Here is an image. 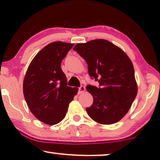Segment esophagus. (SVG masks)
Instances as JSON below:
<instances>
[{
	"mask_svg": "<svg viewBox=\"0 0 160 160\" xmlns=\"http://www.w3.org/2000/svg\"><path fill=\"white\" fill-rule=\"evenodd\" d=\"M84 91H85V87L84 86L82 85V86H80L79 87H78V93H79V94L83 93Z\"/></svg>",
	"mask_w": 160,
	"mask_h": 160,
	"instance_id": "obj_1",
	"label": "esophagus"
}]
</instances>
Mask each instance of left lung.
<instances>
[{
	"mask_svg": "<svg viewBox=\"0 0 160 160\" xmlns=\"http://www.w3.org/2000/svg\"><path fill=\"white\" fill-rule=\"evenodd\" d=\"M87 62L89 75L99 87L87 85L93 103L86 108L93 120L102 124L122 119L134 101L138 87L132 63L117 46L104 39L78 43L73 48Z\"/></svg>",
	"mask_w": 160,
	"mask_h": 160,
	"instance_id": "left-lung-1",
	"label": "left lung"
}]
</instances>
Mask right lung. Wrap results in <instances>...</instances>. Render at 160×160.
Listing matches in <instances>:
<instances>
[{
  "mask_svg": "<svg viewBox=\"0 0 160 160\" xmlns=\"http://www.w3.org/2000/svg\"><path fill=\"white\" fill-rule=\"evenodd\" d=\"M73 43L58 41L43 48L30 62L23 82V93L32 114L43 123L54 125L66 115L77 87L67 85L61 62Z\"/></svg>",
  "mask_w": 160,
  "mask_h": 160,
  "instance_id": "right-lung-1",
  "label": "right lung"
}]
</instances>
